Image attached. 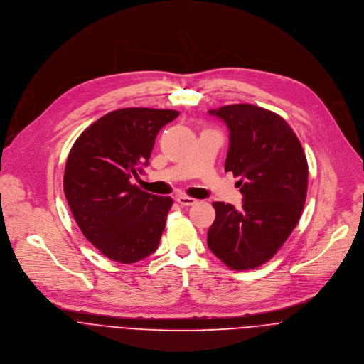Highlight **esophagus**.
Here are the masks:
<instances>
[{
	"instance_id": "esophagus-1",
	"label": "esophagus",
	"mask_w": 364,
	"mask_h": 364,
	"mask_svg": "<svg viewBox=\"0 0 364 364\" xmlns=\"http://www.w3.org/2000/svg\"><path fill=\"white\" fill-rule=\"evenodd\" d=\"M176 202L181 203L182 206H191V205H195L198 200L193 199V198H191V196H186V195H179V196L176 198Z\"/></svg>"
}]
</instances>
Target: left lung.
Here are the masks:
<instances>
[{
  "mask_svg": "<svg viewBox=\"0 0 364 364\" xmlns=\"http://www.w3.org/2000/svg\"><path fill=\"white\" fill-rule=\"evenodd\" d=\"M230 129L225 172L240 176L242 209L213 202L208 247L232 269L269 261L300 221L309 165L297 134L277 113L241 103L209 110Z\"/></svg>",
  "mask_w": 364,
  "mask_h": 364,
  "instance_id": "left-lung-1",
  "label": "left lung"
}]
</instances>
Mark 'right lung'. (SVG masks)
<instances>
[{
  "instance_id": "1",
  "label": "right lung",
  "mask_w": 364,
  "mask_h": 364,
  "mask_svg": "<svg viewBox=\"0 0 364 364\" xmlns=\"http://www.w3.org/2000/svg\"><path fill=\"white\" fill-rule=\"evenodd\" d=\"M169 109L127 107L90 124L75 141L64 169V195L83 235L107 258L133 264L156 251L171 196L141 191L130 179L149 165Z\"/></svg>"
}]
</instances>
